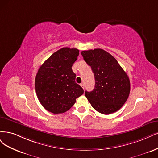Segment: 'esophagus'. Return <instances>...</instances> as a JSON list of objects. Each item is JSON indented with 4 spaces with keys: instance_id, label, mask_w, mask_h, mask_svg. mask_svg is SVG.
<instances>
[{
    "instance_id": "1",
    "label": "esophagus",
    "mask_w": 158,
    "mask_h": 158,
    "mask_svg": "<svg viewBox=\"0 0 158 158\" xmlns=\"http://www.w3.org/2000/svg\"><path fill=\"white\" fill-rule=\"evenodd\" d=\"M81 86V87H82L83 89H85V85H84V83H81L80 85Z\"/></svg>"
}]
</instances>
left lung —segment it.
Segmentation results:
<instances>
[{
	"instance_id": "8db88e82",
	"label": "left lung",
	"mask_w": 158,
	"mask_h": 158,
	"mask_svg": "<svg viewBox=\"0 0 158 158\" xmlns=\"http://www.w3.org/2000/svg\"><path fill=\"white\" fill-rule=\"evenodd\" d=\"M81 55L94 75V89L85 94L91 106L105 115L119 110L129 95L128 75L116 59L103 49L83 50Z\"/></svg>"
}]
</instances>
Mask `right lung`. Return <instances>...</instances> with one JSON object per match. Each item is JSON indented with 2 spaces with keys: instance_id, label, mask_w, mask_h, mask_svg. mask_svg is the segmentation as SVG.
Here are the masks:
<instances>
[{
  "instance_id": "add662e5",
  "label": "right lung",
  "mask_w": 158,
  "mask_h": 158,
  "mask_svg": "<svg viewBox=\"0 0 158 158\" xmlns=\"http://www.w3.org/2000/svg\"><path fill=\"white\" fill-rule=\"evenodd\" d=\"M79 50L62 48L55 52L39 68L35 86L40 103L50 112L62 114L75 103L76 98L84 93L75 83L76 75L72 65Z\"/></svg>"
}]
</instances>
